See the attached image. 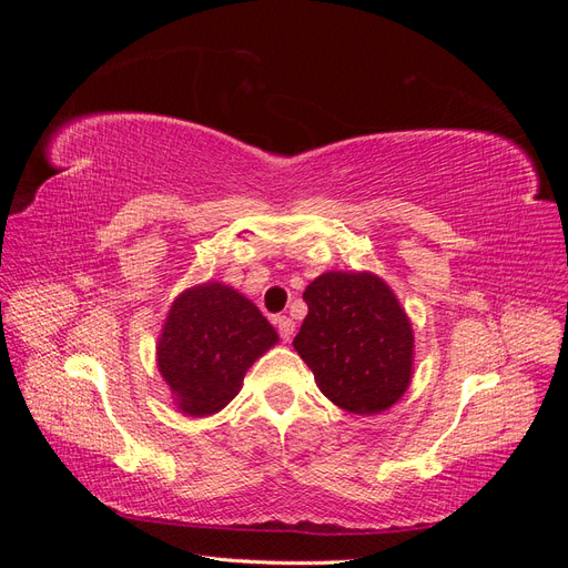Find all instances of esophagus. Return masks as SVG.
Returning a JSON list of instances; mask_svg holds the SVG:
<instances>
[{
    "mask_svg": "<svg viewBox=\"0 0 568 568\" xmlns=\"http://www.w3.org/2000/svg\"><path fill=\"white\" fill-rule=\"evenodd\" d=\"M274 324H277V332H280V336H282L284 341L294 338V334H296L294 320H288L286 315H280V317H274Z\"/></svg>",
    "mask_w": 568,
    "mask_h": 568,
    "instance_id": "esophagus-1",
    "label": "esophagus"
}]
</instances>
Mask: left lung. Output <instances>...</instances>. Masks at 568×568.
<instances>
[{"label":"left lung","mask_w":568,"mask_h":568,"mask_svg":"<svg viewBox=\"0 0 568 568\" xmlns=\"http://www.w3.org/2000/svg\"><path fill=\"white\" fill-rule=\"evenodd\" d=\"M294 348L320 390L353 415H379L412 379L415 334L390 286L372 272H324L303 291Z\"/></svg>","instance_id":"8db88e82"}]
</instances>
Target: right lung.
<instances>
[{
  "label": "right lung",
  "mask_w": 568,
  "mask_h": 568,
  "mask_svg": "<svg viewBox=\"0 0 568 568\" xmlns=\"http://www.w3.org/2000/svg\"><path fill=\"white\" fill-rule=\"evenodd\" d=\"M277 341L274 326L246 296L220 282L199 284L170 305L156 346L159 372L184 415H215Z\"/></svg>",
  "instance_id": "1"
}]
</instances>
